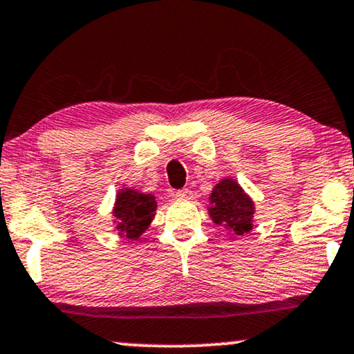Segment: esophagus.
Masks as SVG:
<instances>
[{"instance_id": "obj_1", "label": "esophagus", "mask_w": 354, "mask_h": 354, "mask_svg": "<svg viewBox=\"0 0 354 354\" xmlns=\"http://www.w3.org/2000/svg\"><path fill=\"white\" fill-rule=\"evenodd\" d=\"M176 197L180 200H190L192 197H194V194H192V190H189V189H182V190L176 192Z\"/></svg>"}]
</instances>
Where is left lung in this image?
I'll use <instances>...</instances> for the list:
<instances>
[{
    "label": "left lung",
    "instance_id": "1",
    "mask_svg": "<svg viewBox=\"0 0 354 354\" xmlns=\"http://www.w3.org/2000/svg\"><path fill=\"white\" fill-rule=\"evenodd\" d=\"M212 207L208 208L212 220L216 225H225L236 234L252 230V200L244 194L241 187L233 178H223L216 184L210 195Z\"/></svg>",
    "mask_w": 354,
    "mask_h": 354
}]
</instances>
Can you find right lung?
Segmentation results:
<instances>
[{
	"instance_id": "add662e5",
	"label": "right lung",
	"mask_w": 354,
	"mask_h": 354,
	"mask_svg": "<svg viewBox=\"0 0 354 354\" xmlns=\"http://www.w3.org/2000/svg\"><path fill=\"white\" fill-rule=\"evenodd\" d=\"M157 208L156 198L151 194L124 189L118 194L115 205L116 230L128 239H138L144 230L149 226Z\"/></svg>"
}]
</instances>
